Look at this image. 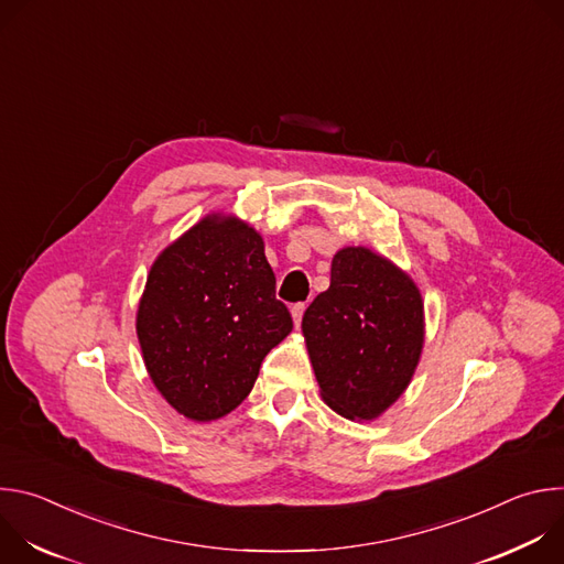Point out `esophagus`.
I'll return each mask as SVG.
<instances>
[{
    "instance_id": "1",
    "label": "esophagus",
    "mask_w": 564,
    "mask_h": 564,
    "mask_svg": "<svg viewBox=\"0 0 564 564\" xmlns=\"http://www.w3.org/2000/svg\"><path fill=\"white\" fill-rule=\"evenodd\" d=\"M303 312H305V303H294V305H292V318H294V326H296V328L301 326Z\"/></svg>"
}]
</instances>
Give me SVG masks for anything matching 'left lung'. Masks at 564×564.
<instances>
[{
	"label": "left lung",
	"instance_id": "obj_1",
	"mask_svg": "<svg viewBox=\"0 0 564 564\" xmlns=\"http://www.w3.org/2000/svg\"><path fill=\"white\" fill-rule=\"evenodd\" d=\"M303 335L326 404L348 420H375L420 361V290L379 254L346 248L333 259L330 288L303 314Z\"/></svg>",
	"mask_w": 564,
	"mask_h": 564
}]
</instances>
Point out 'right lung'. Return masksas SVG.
Wrapping results in <instances>:
<instances>
[{
	"instance_id": "right-lung-1",
	"label": "right lung",
	"mask_w": 564,
	"mask_h": 564,
	"mask_svg": "<svg viewBox=\"0 0 564 564\" xmlns=\"http://www.w3.org/2000/svg\"><path fill=\"white\" fill-rule=\"evenodd\" d=\"M135 330L149 377L181 415L234 411L292 330L263 238L236 218L194 225L155 259Z\"/></svg>"
}]
</instances>
